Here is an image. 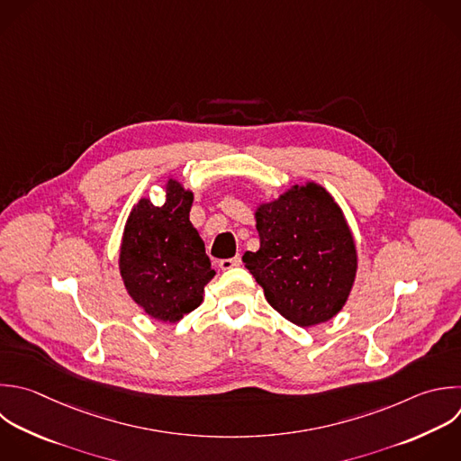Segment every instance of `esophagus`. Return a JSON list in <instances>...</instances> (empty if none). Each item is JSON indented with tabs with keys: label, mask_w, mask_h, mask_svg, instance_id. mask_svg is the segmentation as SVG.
Returning <instances> with one entry per match:
<instances>
[{
	"label": "esophagus",
	"mask_w": 461,
	"mask_h": 461,
	"mask_svg": "<svg viewBox=\"0 0 461 461\" xmlns=\"http://www.w3.org/2000/svg\"><path fill=\"white\" fill-rule=\"evenodd\" d=\"M240 265H241V258H240V256L229 258V259H221V261L218 263V267H220L221 270H230V268H236V267H240Z\"/></svg>",
	"instance_id": "1"
}]
</instances>
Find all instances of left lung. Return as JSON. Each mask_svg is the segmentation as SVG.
Listing matches in <instances>:
<instances>
[{
  "mask_svg": "<svg viewBox=\"0 0 461 461\" xmlns=\"http://www.w3.org/2000/svg\"><path fill=\"white\" fill-rule=\"evenodd\" d=\"M259 250L243 263L267 301L290 322L308 328L344 306L357 272V250L340 207L324 187L294 185L256 211Z\"/></svg>",
  "mask_w": 461,
  "mask_h": 461,
  "instance_id": "8db88e82",
  "label": "left lung"
}]
</instances>
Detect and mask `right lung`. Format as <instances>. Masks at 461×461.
Returning <instances> with one entry per match:
<instances>
[{
    "label": "right lung",
    "mask_w": 461,
    "mask_h": 461,
    "mask_svg": "<svg viewBox=\"0 0 461 461\" xmlns=\"http://www.w3.org/2000/svg\"><path fill=\"white\" fill-rule=\"evenodd\" d=\"M191 205L193 193L169 180L166 203L157 207L142 198L124 229L119 267L126 290L148 315L164 322L198 308L216 274L189 221Z\"/></svg>",
    "instance_id": "right-lung-1"
}]
</instances>
